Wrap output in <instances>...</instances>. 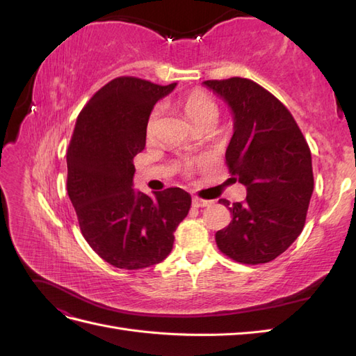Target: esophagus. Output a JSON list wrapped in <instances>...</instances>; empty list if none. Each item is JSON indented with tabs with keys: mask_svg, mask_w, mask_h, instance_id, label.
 Listing matches in <instances>:
<instances>
[{
	"mask_svg": "<svg viewBox=\"0 0 356 356\" xmlns=\"http://www.w3.org/2000/svg\"><path fill=\"white\" fill-rule=\"evenodd\" d=\"M212 202L211 200H203V199H193V207L195 208H204V207H209Z\"/></svg>",
	"mask_w": 356,
	"mask_h": 356,
	"instance_id": "esophagus-1",
	"label": "esophagus"
}]
</instances>
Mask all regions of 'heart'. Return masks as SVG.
Returning <instances> with one entry per match:
<instances>
[{
  "mask_svg": "<svg viewBox=\"0 0 356 356\" xmlns=\"http://www.w3.org/2000/svg\"><path fill=\"white\" fill-rule=\"evenodd\" d=\"M181 105H182V108H184L187 117L193 123H197L207 117H215V118L218 117L217 105H215V102L209 98V96L202 90H191L190 93H187L184 98H182ZM161 113H163L161 105H156L152 110V113H149V115L147 118V124H145V132H147L148 138L154 136ZM190 168H191V165L186 163L184 169L190 170Z\"/></svg>",
  "mask_w": 356,
  "mask_h": 356,
  "instance_id": "heart-1",
  "label": "heart"
}]
</instances>
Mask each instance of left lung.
<instances>
[{"instance_id":"left-lung-1","label":"left lung","mask_w":356,"mask_h":356,"mask_svg":"<svg viewBox=\"0 0 356 356\" xmlns=\"http://www.w3.org/2000/svg\"><path fill=\"white\" fill-rule=\"evenodd\" d=\"M203 84L232 108L234 132L225 163L248 191L243 202L220 199L233 218L215 233V242L238 263H268L305 227L314 193L310 148L293 114L263 86L241 77Z\"/></svg>"}]
</instances>
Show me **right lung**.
<instances>
[{
	"instance_id": "1",
	"label": "right lung",
	"mask_w": 356,
	"mask_h": 356,
	"mask_svg": "<svg viewBox=\"0 0 356 356\" xmlns=\"http://www.w3.org/2000/svg\"><path fill=\"white\" fill-rule=\"evenodd\" d=\"M177 83L117 77L80 111L67 152V190L81 234L102 260L138 270L172 251L191 196L178 187L148 196L132 188L134 157L145 148V124Z\"/></svg>"
}]
</instances>
